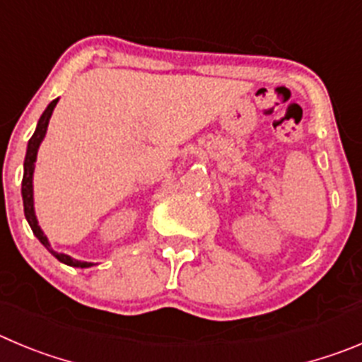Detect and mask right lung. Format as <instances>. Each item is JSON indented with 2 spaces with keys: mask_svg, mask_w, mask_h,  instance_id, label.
I'll return each mask as SVG.
<instances>
[{
  "mask_svg": "<svg viewBox=\"0 0 362 362\" xmlns=\"http://www.w3.org/2000/svg\"><path fill=\"white\" fill-rule=\"evenodd\" d=\"M57 102H59V98H55V100L49 102L48 107L45 109V112H42L41 118H39L37 127H35V132L32 134V138L28 140V147H26V156H25V165H23V170H25V172H23V183H21L23 206H25L26 221H28L30 228H32V231H34V235L39 238V242H41L42 246H45L46 250H48L49 253L53 255V257L57 258L59 262H62V264L71 265V267H81V269H86V267H91V265H95V264H93V262L75 260V258H71L69 255L59 253V251L53 250L52 244H49V240H48V237H46L45 231H42L41 226H39L37 217H35V208H34L35 161H37V151H39V147H41L42 140H45L46 129H48L49 118H52V112H53V109H55V105H57Z\"/></svg>",
  "mask_w": 362,
  "mask_h": 362,
  "instance_id": "obj_1",
  "label": "right lung"
}]
</instances>
